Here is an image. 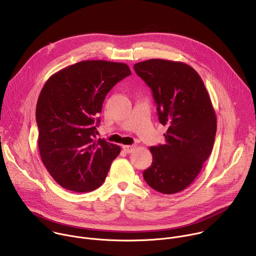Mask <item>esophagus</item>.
<instances>
[{
	"label": "esophagus",
	"mask_w": 256,
	"mask_h": 256,
	"mask_svg": "<svg viewBox=\"0 0 256 256\" xmlns=\"http://www.w3.org/2000/svg\"><path fill=\"white\" fill-rule=\"evenodd\" d=\"M122 149H124V151L126 152V153H132V152H134V149H136V147L134 146H126V144H124V146H122Z\"/></svg>",
	"instance_id": "esophagus-1"
}]
</instances>
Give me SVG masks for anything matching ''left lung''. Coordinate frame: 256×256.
Masks as SVG:
<instances>
[{
    "mask_svg": "<svg viewBox=\"0 0 256 256\" xmlns=\"http://www.w3.org/2000/svg\"><path fill=\"white\" fill-rule=\"evenodd\" d=\"M134 68L152 90L160 124L168 126L165 144L150 147L153 162L144 178L161 194L179 192L212 153L216 118L210 98L196 70L184 62L152 58Z\"/></svg>",
    "mask_w": 256,
    "mask_h": 256,
    "instance_id": "1",
    "label": "left lung"
}]
</instances>
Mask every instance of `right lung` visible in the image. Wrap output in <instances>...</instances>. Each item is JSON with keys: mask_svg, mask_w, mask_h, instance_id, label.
<instances>
[{"mask_svg": "<svg viewBox=\"0 0 256 256\" xmlns=\"http://www.w3.org/2000/svg\"><path fill=\"white\" fill-rule=\"evenodd\" d=\"M124 62L83 60L54 74L36 104L38 149L52 177L70 192L98 188L120 147L95 138L102 104L112 87L130 76Z\"/></svg>", "mask_w": 256, "mask_h": 256, "instance_id": "obj_1", "label": "right lung"}]
</instances>
